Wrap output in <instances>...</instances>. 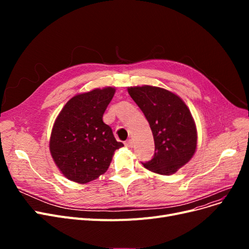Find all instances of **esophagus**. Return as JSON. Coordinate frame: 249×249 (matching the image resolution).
I'll return each instance as SVG.
<instances>
[{
    "instance_id": "obj_1",
    "label": "esophagus",
    "mask_w": 249,
    "mask_h": 249,
    "mask_svg": "<svg viewBox=\"0 0 249 249\" xmlns=\"http://www.w3.org/2000/svg\"><path fill=\"white\" fill-rule=\"evenodd\" d=\"M124 146L127 147V148H132L134 146V143L132 140H127L124 142Z\"/></svg>"
}]
</instances>
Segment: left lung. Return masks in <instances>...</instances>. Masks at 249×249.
Masks as SVG:
<instances>
[{
  "label": "left lung",
  "instance_id": "8db88e82",
  "mask_svg": "<svg viewBox=\"0 0 249 249\" xmlns=\"http://www.w3.org/2000/svg\"><path fill=\"white\" fill-rule=\"evenodd\" d=\"M127 91L146 117L154 136V157L143 166L164 176L177 172L196 149V126L190 110L180 97L160 87H130Z\"/></svg>",
  "mask_w": 249,
  "mask_h": 249
}]
</instances>
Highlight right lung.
<instances>
[{
    "label": "right lung",
    "instance_id": "obj_1",
    "mask_svg": "<svg viewBox=\"0 0 249 249\" xmlns=\"http://www.w3.org/2000/svg\"><path fill=\"white\" fill-rule=\"evenodd\" d=\"M115 89L78 94L66 103L53 126L50 150L62 175L85 184L107 171L116 149L123 147L103 122Z\"/></svg>",
    "mask_w": 249,
    "mask_h": 249
}]
</instances>
